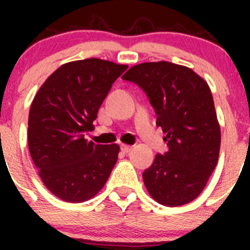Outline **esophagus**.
Segmentation results:
<instances>
[{"mask_svg": "<svg viewBox=\"0 0 250 250\" xmlns=\"http://www.w3.org/2000/svg\"><path fill=\"white\" fill-rule=\"evenodd\" d=\"M130 150H132V146L125 145V144H121V151H122L123 153H128Z\"/></svg>", "mask_w": 250, "mask_h": 250, "instance_id": "1", "label": "esophagus"}]
</instances>
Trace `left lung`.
Instances as JSON below:
<instances>
[{
  "label": "left lung",
  "mask_w": 250,
  "mask_h": 250,
  "mask_svg": "<svg viewBox=\"0 0 250 250\" xmlns=\"http://www.w3.org/2000/svg\"><path fill=\"white\" fill-rule=\"evenodd\" d=\"M123 80L138 84L166 133L168 151L143 173L151 197L167 207L191 202L203 191L220 151V125L213 95L202 77L168 62L130 67Z\"/></svg>",
  "instance_id": "left-lung-1"
}]
</instances>
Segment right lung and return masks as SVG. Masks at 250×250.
Returning a JSON list of instances; mask_svg holds the SVG:
<instances>
[{
  "instance_id": "right-lung-1",
  "label": "right lung",
  "mask_w": 250,
  "mask_h": 250,
  "mask_svg": "<svg viewBox=\"0 0 250 250\" xmlns=\"http://www.w3.org/2000/svg\"><path fill=\"white\" fill-rule=\"evenodd\" d=\"M127 67L97 58L67 62L35 95L27 127L30 155L44 186L62 201L94 197L117 162V144H94L85 134Z\"/></svg>"
}]
</instances>
